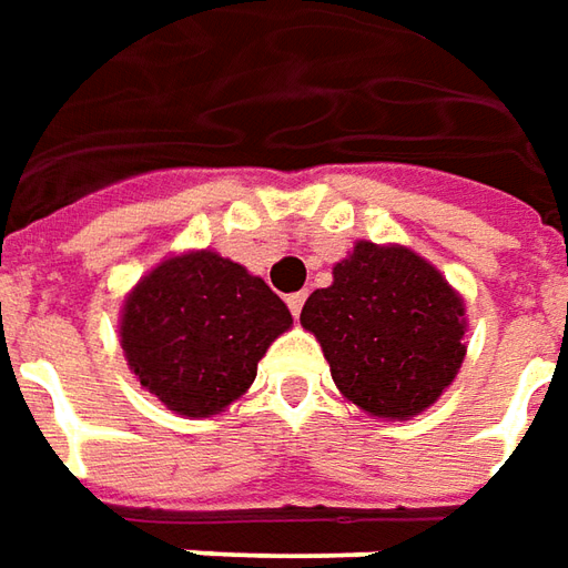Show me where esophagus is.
<instances>
[{
    "label": "esophagus",
    "instance_id": "obj_1",
    "mask_svg": "<svg viewBox=\"0 0 568 568\" xmlns=\"http://www.w3.org/2000/svg\"><path fill=\"white\" fill-rule=\"evenodd\" d=\"M303 303H306V291L291 293V296H287V306H291L293 318H300V312H303Z\"/></svg>",
    "mask_w": 568,
    "mask_h": 568
}]
</instances>
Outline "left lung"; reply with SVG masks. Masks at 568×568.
Segmentation results:
<instances>
[{
  "mask_svg": "<svg viewBox=\"0 0 568 568\" xmlns=\"http://www.w3.org/2000/svg\"><path fill=\"white\" fill-rule=\"evenodd\" d=\"M300 322L318 336L339 393L374 417H414L464 362V303L405 246L355 244Z\"/></svg>",
  "mask_w": 568,
  "mask_h": 568,
  "instance_id": "8db88e82",
  "label": "left lung"
}]
</instances>
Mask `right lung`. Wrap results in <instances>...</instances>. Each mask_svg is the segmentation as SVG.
<instances>
[{
  "label": "right lung",
  "instance_id": "add662e5",
  "mask_svg": "<svg viewBox=\"0 0 568 568\" xmlns=\"http://www.w3.org/2000/svg\"><path fill=\"white\" fill-rule=\"evenodd\" d=\"M293 324L262 277L201 250L158 265L123 308L129 367L170 410L206 417L256 381V365Z\"/></svg>",
  "mask_w": 568,
  "mask_h": 568
}]
</instances>
